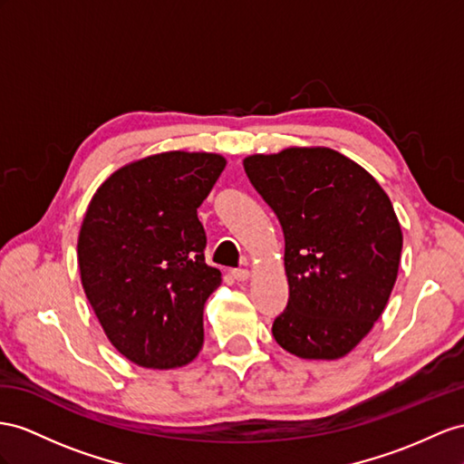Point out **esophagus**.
Returning <instances> with one entry per match:
<instances>
[{"label": "esophagus", "instance_id": "esophagus-1", "mask_svg": "<svg viewBox=\"0 0 464 464\" xmlns=\"http://www.w3.org/2000/svg\"><path fill=\"white\" fill-rule=\"evenodd\" d=\"M231 276H233L237 282H245V280L251 278V272H248L246 268H235V270H231Z\"/></svg>", "mask_w": 464, "mask_h": 464}]
</instances>
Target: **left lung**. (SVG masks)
Here are the masks:
<instances>
[{
  "label": "left lung",
  "mask_w": 464,
  "mask_h": 464,
  "mask_svg": "<svg viewBox=\"0 0 464 464\" xmlns=\"http://www.w3.org/2000/svg\"><path fill=\"white\" fill-rule=\"evenodd\" d=\"M284 231L288 305L272 324L300 359L335 361L382 315L398 278L401 229L362 166L334 149L292 147L243 160Z\"/></svg>",
  "instance_id": "obj_1"
}]
</instances>
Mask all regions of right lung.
Masks as SVG:
<instances>
[{"label":"right lung","mask_w":464,"mask_h":464,"mask_svg":"<svg viewBox=\"0 0 464 464\" xmlns=\"http://www.w3.org/2000/svg\"><path fill=\"white\" fill-rule=\"evenodd\" d=\"M225 164L213 152L152 154L115 170L90 201L78 237L82 286L130 362L178 368L204 345V305L221 272L206 265L198 208Z\"/></svg>","instance_id":"right-lung-1"}]
</instances>
